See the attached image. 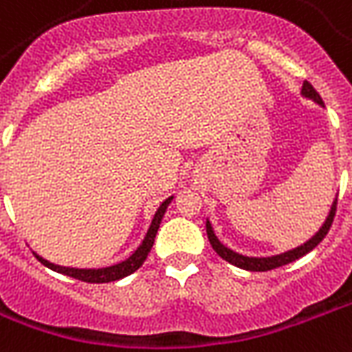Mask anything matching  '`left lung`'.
I'll use <instances>...</instances> for the list:
<instances>
[{"label": "left lung", "mask_w": 352, "mask_h": 352, "mask_svg": "<svg viewBox=\"0 0 352 352\" xmlns=\"http://www.w3.org/2000/svg\"><path fill=\"white\" fill-rule=\"evenodd\" d=\"M301 96L302 98L310 99V101H314V103L325 107V104H323V99L319 98V94L314 90V87L308 82V80L302 82ZM336 201L338 197L332 201L331 210H329V216H327V219L323 221V225L319 227L318 232H316L310 240H307L305 243H301V245H297V248L289 249V251H284V253H278V254H272V256H248V254H241L232 251V249L227 248V245H223V243L219 241V238L216 236V232H214V227H212L210 219L208 218H206V234H208V241H210L212 249H214L221 258L227 260L229 264L236 265V267H240V270H248V272H270V270H275V267L289 264V262H295L297 258H301V256H305L307 253H310L314 248H318L319 241L325 238L329 229H331L332 221H334V214H336Z\"/></svg>", "instance_id": "1"}]
</instances>
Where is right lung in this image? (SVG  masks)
I'll use <instances>...</instances> for the list:
<instances>
[{"instance_id":"1","label":"right lung","mask_w":352,"mask_h":352,"mask_svg":"<svg viewBox=\"0 0 352 352\" xmlns=\"http://www.w3.org/2000/svg\"><path fill=\"white\" fill-rule=\"evenodd\" d=\"M173 201V195L168 197L166 201H162V205L158 206L157 212H155V216L151 219V225H149V229H147L146 236H144V240L138 245V249L134 251L131 256H127L122 262H118V264L107 265V267H72V265H60L55 264V262H50V260H45L44 256H40L36 251H33V254L38 258V262L45 265V267H50L53 272L63 273L66 277H74L77 280H85V283H92V284H99V283H112V280H120V278L127 277L131 273H134L142 264H144V260L147 258V254L151 251L153 243H155V236L158 232V227H160V221L164 218L166 210H168V206Z\"/></svg>"}]
</instances>
